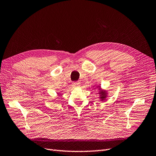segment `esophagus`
I'll return each instance as SVG.
<instances>
[{
    "mask_svg": "<svg viewBox=\"0 0 156 156\" xmlns=\"http://www.w3.org/2000/svg\"><path fill=\"white\" fill-rule=\"evenodd\" d=\"M79 84H80V82H73V86L78 87L79 86Z\"/></svg>",
    "mask_w": 156,
    "mask_h": 156,
    "instance_id": "1",
    "label": "esophagus"
}]
</instances>
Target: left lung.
<instances>
[{"label":"left lung","instance_id":"left-lung-1","mask_svg":"<svg viewBox=\"0 0 156 156\" xmlns=\"http://www.w3.org/2000/svg\"><path fill=\"white\" fill-rule=\"evenodd\" d=\"M99 86H98L99 87ZM99 94H100V99H101V101H103L105 99V98L106 97V92L105 91H102L101 90V88H99Z\"/></svg>","mask_w":156,"mask_h":156}]
</instances>
